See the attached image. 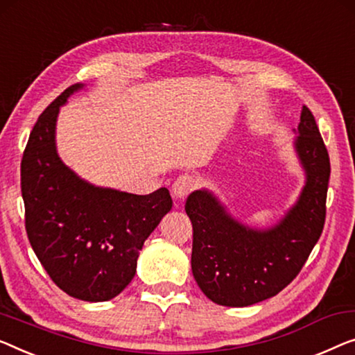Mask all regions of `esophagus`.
Segmentation results:
<instances>
[{"instance_id":"1","label":"esophagus","mask_w":355,"mask_h":355,"mask_svg":"<svg viewBox=\"0 0 355 355\" xmlns=\"http://www.w3.org/2000/svg\"><path fill=\"white\" fill-rule=\"evenodd\" d=\"M195 187H197V181H195V178L190 176V174H182V176H179L176 181L173 182L171 193L176 200H182L184 197H187Z\"/></svg>"}]
</instances>
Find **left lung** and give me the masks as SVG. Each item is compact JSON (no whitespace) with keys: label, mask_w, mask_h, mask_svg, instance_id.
Returning a JSON list of instances; mask_svg holds the SVG:
<instances>
[{"label":"left lung","mask_w":355,"mask_h":355,"mask_svg":"<svg viewBox=\"0 0 355 355\" xmlns=\"http://www.w3.org/2000/svg\"><path fill=\"white\" fill-rule=\"evenodd\" d=\"M295 148L306 186L284 218L269 229L239 223L208 190L187 197L192 220V272L216 304L245 307L269 300L300 274L320 239L327 214L330 157L315 118L304 105Z\"/></svg>","instance_id":"1"}]
</instances>
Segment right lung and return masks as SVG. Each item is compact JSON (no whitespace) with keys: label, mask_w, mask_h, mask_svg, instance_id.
Wrapping results in <instances>:
<instances>
[{"label":"right lung","mask_w":355,"mask_h":355,"mask_svg":"<svg viewBox=\"0 0 355 355\" xmlns=\"http://www.w3.org/2000/svg\"><path fill=\"white\" fill-rule=\"evenodd\" d=\"M71 85L40 115L20 163L25 229L51 280L81 301H109L136 274L144 241L173 207L162 187L148 195L96 187L65 166L55 148L59 109Z\"/></svg>","instance_id":"1"}]
</instances>
